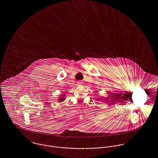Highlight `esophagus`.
I'll return each instance as SVG.
<instances>
[{
    "mask_svg": "<svg viewBox=\"0 0 158 158\" xmlns=\"http://www.w3.org/2000/svg\"><path fill=\"white\" fill-rule=\"evenodd\" d=\"M78 84H82L81 82H78Z\"/></svg>",
    "mask_w": 158,
    "mask_h": 158,
    "instance_id": "obj_1",
    "label": "esophagus"
}]
</instances>
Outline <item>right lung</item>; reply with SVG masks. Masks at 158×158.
Here are the masks:
<instances>
[{"label":"right lung","mask_w":158,"mask_h":158,"mask_svg":"<svg viewBox=\"0 0 158 158\" xmlns=\"http://www.w3.org/2000/svg\"><path fill=\"white\" fill-rule=\"evenodd\" d=\"M62 96L61 97H60V98H59V101H60V102H61V101H63L64 100V95H61Z\"/></svg>","instance_id":"right-lung-1"}]
</instances>
